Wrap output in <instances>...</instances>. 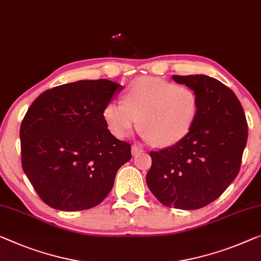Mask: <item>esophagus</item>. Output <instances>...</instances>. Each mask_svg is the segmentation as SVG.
Here are the masks:
<instances>
[{
	"instance_id": "1",
	"label": "esophagus",
	"mask_w": 261,
	"mask_h": 261,
	"mask_svg": "<svg viewBox=\"0 0 261 261\" xmlns=\"http://www.w3.org/2000/svg\"><path fill=\"white\" fill-rule=\"evenodd\" d=\"M142 151H143L142 147L138 145H132V147H131V152L134 155H137L139 152H142Z\"/></svg>"
}]
</instances>
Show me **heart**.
I'll list each match as a JSON object with an SVG mask.
<instances>
[{"instance_id": "heart-1", "label": "heart", "mask_w": 261, "mask_h": 261, "mask_svg": "<svg viewBox=\"0 0 261 261\" xmlns=\"http://www.w3.org/2000/svg\"><path fill=\"white\" fill-rule=\"evenodd\" d=\"M123 99L108 103L103 111L109 130L118 138L130 136L138 124L155 145H174L188 137L199 115V97L192 88L159 77L135 81Z\"/></svg>"}]
</instances>
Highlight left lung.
Masks as SVG:
<instances>
[{
	"label": "left lung",
	"mask_w": 261,
	"mask_h": 261,
	"mask_svg": "<svg viewBox=\"0 0 261 261\" xmlns=\"http://www.w3.org/2000/svg\"><path fill=\"white\" fill-rule=\"evenodd\" d=\"M199 97V115L181 142L151 151L146 184L165 206L197 210L212 203L234 180L247 142V122L230 88L205 75L172 76Z\"/></svg>",
	"instance_id": "obj_1"
}]
</instances>
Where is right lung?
Wrapping results in <instances>:
<instances>
[{"mask_svg": "<svg viewBox=\"0 0 261 261\" xmlns=\"http://www.w3.org/2000/svg\"><path fill=\"white\" fill-rule=\"evenodd\" d=\"M117 90L112 81H77L41 93L27 111L22 168L50 207L81 211L102 203L131 159V145L111 135L103 116Z\"/></svg>", "mask_w": 261, "mask_h": 261, "instance_id": "obj_1", "label": "right lung"}]
</instances>
